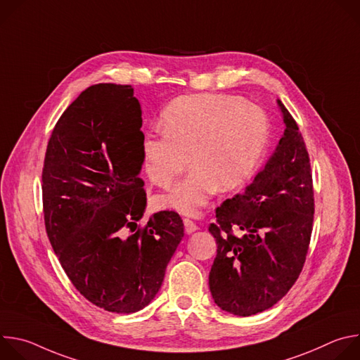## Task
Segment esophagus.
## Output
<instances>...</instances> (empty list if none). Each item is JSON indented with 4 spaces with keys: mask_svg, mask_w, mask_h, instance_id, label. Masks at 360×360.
<instances>
[{
    "mask_svg": "<svg viewBox=\"0 0 360 360\" xmlns=\"http://www.w3.org/2000/svg\"><path fill=\"white\" fill-rule=\"evenodd\" d=\"M184 225H185V232H186L188 235H189V233H193L195 231H198L196 224H195L193 221L188 219V218H185V219H184Z\"/></svg>",
    "mask_w": 360,
    "mask_h": 360,
    "instance_id": "34e87169",
    "label": "esophagus"
}]
</instances>
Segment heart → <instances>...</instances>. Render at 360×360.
<instances>
[{
	"label": "heart",
	"instance_id": "obj_1",
	"mask_svg": "<svg viewBox=\"0 0 360 360\" xmlns=\"http://www.w3.org/2000/svg\"><path fill=\"white\" fill-rule=\"evenodd\" d=\"M163 129L143 139L149 179L168 188L189 165V174L158 195L160 208L198 215L218 189L240 186L258 167L266 149L268 115L245 99L225 94L182 96L164 110Z\"/></svg>",
	"mask_w": 360,
	"mask_h": 360
}]
</instances>
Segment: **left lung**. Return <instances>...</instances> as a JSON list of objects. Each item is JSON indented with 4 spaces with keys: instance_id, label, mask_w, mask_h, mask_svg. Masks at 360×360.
I'll return each mask as SVG.
<instances>
[{
    "instance_id": "8db88e82",
    "label": "left lung",
    "mask_w": 360,
    "mask_h": 360,
    "mask_svg": "<svg viewBox=\"0 0 360 360\" xmlns=\"http://www.w3.org/2000/svg\"><path fill=\"white\" fill-rule=\"evenodd\" d=\"M278 105L286 128L276 148L243 192L217 208V224L210 225L218 245L210 289L221 309L236 316L264 312L289 292L312 235L309 153L279 99Z\"/></svg>"
}]
</instances>
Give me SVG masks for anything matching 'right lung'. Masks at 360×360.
I'll return each instance as SVG.
<instances>
[{
  "instance_id": "right-lung-1",
  "label": "right lung",
  "mask_w": 360,
  "mask_h": 360,
  "mask_svg": "<svg viewBox=\"0 0 360 360\" xmlns=\"http://www.w3.org/2000/svg\"><path fill=\"white\" fill-rule=\"evenodd\" d=\"M142 111L131 85L96 84L64 111L42 169L48 239L77 290L115 314L155 297L182 236L174 211L143 228Z\"/></svg>"
}]
</instances>
